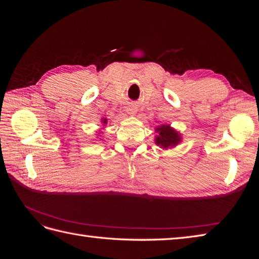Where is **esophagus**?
Wrapping results in <instances>:
<instances>
[{
    "label": "esophagus",
    "mask_w": 259,
    "mask_h": 259,
    "mask_svg": "<svg viewBox=\"0 0 259 259\" xmlns=\"http://www.w3.org/2000/svg\"><path fill=\"white\" fill-rule=\"evenodd\" d=\"M136 112H137V110H136L135 107H130V108H127V113H128V114L135 115Z\"/></svg>",
    "instance_id": "1"
}]
</instances>
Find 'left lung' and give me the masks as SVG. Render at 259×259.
I'll list each match as a JSON object with an SVG mask.
<instances>
[{
    "mask_svg": "<svg viewBox=\"0 0 259 259\" xmlns=\"http://www.w3.org/2000/svg\"><path fill=\"white\" fill-rule=\"evenodd\" d=\"M156 135L154 136V143L162 149H171L182 143V134L177 132L170 124H161L155 127Z\"/></svg>",
    "mask_w": 259,
    "mask_h": 259,
    "instance_id": "obj_1",
    "label": "left lung"
}]
</instances>
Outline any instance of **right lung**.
Returning a JSON list of instances; mask_svg holds the SVG:
<instances>
[{"mask_svg":"<svg viewBox=\"0 0 259 259\" xmlns=\"http://www.w3.org/2000/svg\"><path fill=\"white\" fill-rule=\"evenodd\" d=\"M101 122H103V124H104V126H103V128L106 126V124L108 123V121H107V119H103V120H101ZM99 134H100V133H99ZM101 137V136H100Z\"/></svg>","mask_w":259,"mask_h":259,"instance_id":"obj_1","label":"right lung"}]
</instances>
